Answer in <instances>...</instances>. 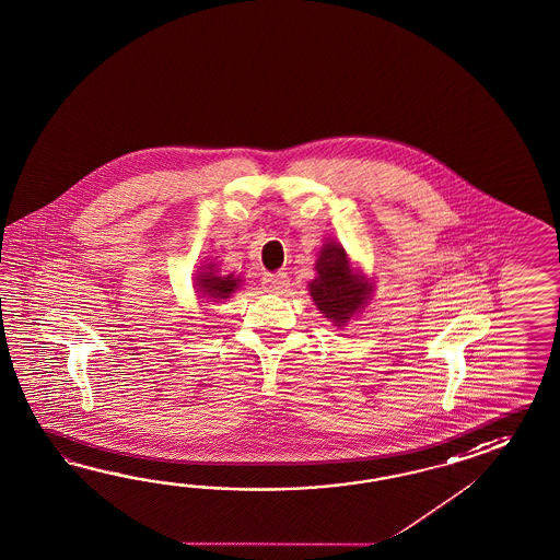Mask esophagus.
Wrapping results in <instances>:
<instances>
[{"label": "esophagus", "mask_w": 560, "mask_h": 560, "mask_svg": "<svg viewBox=\"0 0 560 560\" xmlns=\"http://www.w3.org/2000/svg\"><path fill=\"white\" fill-rule=\"evenodd\" d=\"M262 285L269 293H283L289 287V277L285 273L269 275L262 279Z\"/></svg>", "instance_id": "34e87169"}]
</instances>
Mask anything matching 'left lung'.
<instances>
[{"label":"left lung","instance_id":"left-lung-1","mask_svg":"<svg viewBox=\"0 0 560 560\" xmlns=\"http://www.w3.org/2000/svg\"><path fill=\"white\" fill-rule=\"evenodd\" d=\"M315 271L317 277L310 283V295L329 322L343 326L352 315L366 307L374 285L350 267L343 246L338 243L322 246Z\"/></svg>","mask_w":560,"mask_h":560}]
</instances>
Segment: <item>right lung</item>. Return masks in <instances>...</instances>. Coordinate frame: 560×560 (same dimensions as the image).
<instances>
[{"label": "right lung", "mask_w": 560, "mask_h": 560, "mask_svg": "<svg viewBox=\"0 0 560 560\" xmlns=\"http://www.w3.org/2000/svg\"><path fill=\"white\" fill-rule=\"evenodd\" d=\"M238 283H241L238 277H234V275L220 277L217 265L206 262L202 271H198V275H196L194 289L200 293L198 295L200 300L220 301L229 300L231 293L238 289Z\"/></svg>", "instance_id": "obj_1"}]
</instances>
